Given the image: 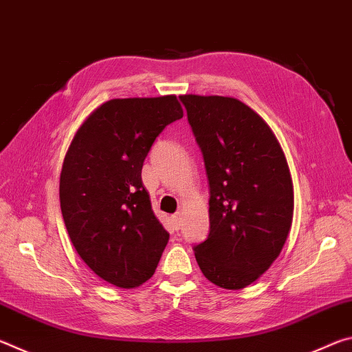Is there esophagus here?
<instances>
[{
    "label": "esophagus",
    "instance_id": "obj_1",
    "mask_svg": "<svg viewBox=\"0 0 352 352\" xmlns=\"http://www.w3.org/2000/svg\"><path fill=\"white\" fill-rule=\"evenodd\" d=\"M172 223H174V228L178 230L180 228V223H182V212H177L172 216Z\"/></svg>",
    "mask_w": 352,
    "mask_h": 352
}]
</instances>
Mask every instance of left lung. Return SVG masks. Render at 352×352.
<instances>
[{"label": "left lung", "mask_w": 352, "mask_h": 352, "mask_svg": "<svg viewBox=\"0 0 352 352\" xmlns=\"http://www.w3.org/2000/svg\"><path fill=\"white\" fill-rule=\"evenodd\" d=\"M210 180V234L194 248L206 279L239 290L270 269L294 220V183L281 144L239 99L183 94Z\"/></svg>", "instance_id": "1"}]
</instances>
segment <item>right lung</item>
Segmentation results:
<instances>
[{"instance_id":"add662e5","label":"right lung","mask_w":352,"mask_h":352,"mask_svg":"<svg viewBox=\"0 0 352 352\" xmlns=\"http://www.w3.org/2000/svg\"><path fill=\"white\" fill-rule=\"evenodd\" d=\"M180 118L175 94L110 99L80 124L65 155L58 194L71 243L116 287L151 279L169 241L141 169L157 136Z\"/></svg>"}]
</instances>
